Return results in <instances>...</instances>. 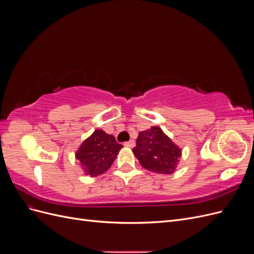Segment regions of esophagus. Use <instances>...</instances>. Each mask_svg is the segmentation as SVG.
Returning <instances> with one entry per match:
<instances>
[{"instance_id":"34e87169","label":"esophagus","mask_w":254,"mask_h":254,"mask_svg":"<svg viewBox=\"0 0 254 254\" xmlns=\"http://www.w3.org/2000/svg\"><path fill=\"white\" fill-rule=\"evenodd\" d=\"M124 145L126 146V147H129V148H132L133 146L135 145V143H134V141L133 140H130L129 142H125L124 143Z\"/></svg>"}]
</instances>
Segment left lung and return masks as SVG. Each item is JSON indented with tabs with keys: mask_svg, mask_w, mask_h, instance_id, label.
Masks as SVG:
<instances>
[{
	"mask_svg": "<svg viewBox=\"0 0 254 254\" xmlns=\"http://www.w3.org/2000/svg\"><path fill=\"white\" fill-rule=\"evenodd\" d=\"M132 151L145 170L170 175L175 173L182 150L160 127L151 126L139 133Z\"/></svg>",
	"mask_w": 254,
	"mask_h": 254,
	"instance_id": "8db88e82",
	"label": "left lung"
}]
</instances>
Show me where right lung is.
I'll use <instances>...</instances> for the list:
<instances>
[{
    "label": "right lung",
    "mask_w": 254,
    "mask_h": 254,
    "mask_svg": "<svg viewBox=\"0 0 254 254\" xmlns=\"http://www.w3.org/2000/svg\"><path fill=\"white\" fill-rule=\"evenodd\" d=\"M122 147L123 145L115 141L113 135L96 129L81 143L75 158L84 175L96 177L109 170Z\"/></svg>",
    "instance_id": "1"
}]
</instances>
